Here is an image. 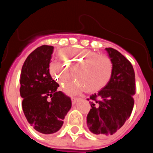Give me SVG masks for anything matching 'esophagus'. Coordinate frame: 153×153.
I'll return each instance as SVG.
<instances>
[{
    "mask_svg": "<svg viewBox=\"0 0 153 153\" xmlns=\"http://www.w3.org/2000/svg\"><path fill=\"white\" fill-rule=\"evenodd\" d=\"M80 99H81V98H73V99H72V104L74 105V104H75L78 101H79Z\"/></svg>",
    "mask_w": 153,
    "mask_h": 153,
    "instance_id": "esophagus-1",
    "label": "esophagus"
}]
</instances>
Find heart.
<instances>
[{
    "instance_id": "heart-1",
    "label": "heart",
    "mask_w": 153,
    "mask_h": 153,
    "mask_svg": "<svg viewBox=\"0 0 153 153\" xmlns=\"http://www.w3.org/2000/svg\"><path fill=\"white\" fill-rule=\"evenodd\" d=\"M60 62L49 65V74L60 87H64L74 77L83 87L85 92L96 93L109 83L113 73V62L106 55L91 50L63 49L59 51ZM83 88L79 84L67 87L65 91L74 94Z\"/></svg>"
}]
</instances>
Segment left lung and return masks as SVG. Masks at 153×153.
I'll list each match as a JSON object with an SVG mask.
<instances>
[{"mask_svg":"<svg viewBox=\"0 0 153 153\" xmlns=\"http://www.w3.org/2000/svg\"><path fill=\"white\" fill-rule=\"evenodd\" d=\"M113 62L109 83L90 96L91 107L87 116L88 128L98 136L112 135L131 115L135 94V74L133 65L120 52L106 48Z\"/></svg>","mask_w":153,"mask_h":153,"instance_id":"obj_1","label":"left lung"}]
</instances>
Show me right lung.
Returning <instances> with one entry per match:
<instances>
[{"instance_id": "right-lung-1", "label": "right lung", "mask_w": 153, "mask_h": 153, "mask_svg": "<svg viewBox=\"0 0 153 153\" xmlns=\"http://www.w3.org/2000/svg\"><path fill=\"white\" fill-rule=\"evenodd\" d=\"M52 46L35 49L25 60L20 74L22 107L28 122L38 132L51 134L63 125L71 108V99L61 91L49 74Z\"/></svg>"}]
</instances>
